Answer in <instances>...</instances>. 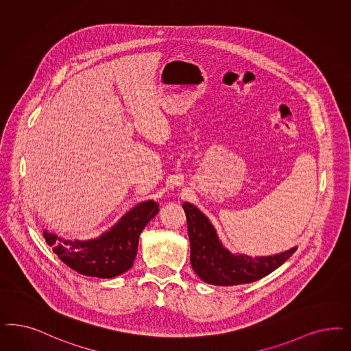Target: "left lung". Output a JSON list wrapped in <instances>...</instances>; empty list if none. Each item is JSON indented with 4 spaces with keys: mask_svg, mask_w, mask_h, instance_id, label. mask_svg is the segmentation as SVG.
Instances as JSON below:
<instances>
[{
    "mask_svg": "<svg viewBox=\"0 0 351 351\" xmlns=\"http://www.w3.org/2000/svg\"><path fill=\"white\" fill-rule=\"evenodd\" d=\"M182 206L187 218L191 266L205 283L230 287L260 280L282 266L297 249L260 257L231 253L223 247L206 215L193 204L183 203Z\"/></svg>",
    "mask_w": 351,
    "mask_h": 351,
    "instance_id": "8db88e82",
    "label": "left lung"
}]
</instances>
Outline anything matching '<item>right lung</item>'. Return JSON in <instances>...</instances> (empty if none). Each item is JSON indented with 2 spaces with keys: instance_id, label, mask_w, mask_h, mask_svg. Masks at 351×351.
I'll return each mask as SVG.
<instances>
[{
  "instance_id": "1",
  "label": "right lung",
  "mask_w": 351,
  "mask_h": 351,
  "mask_svg": "<svg viewBox=\"0 0 351 351\" xmlns=\"http://www.w3.org/2000/svg\"><path fill=\"white\" fill-rule=\"evenodd\" d=\"M158 213V204H136L108 231L89 240H67L44 231L46 243L68 267L86 276L110 279L128 271L136 260L139 235Z\"/></svg>"
}]
</instances>
